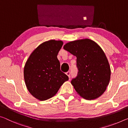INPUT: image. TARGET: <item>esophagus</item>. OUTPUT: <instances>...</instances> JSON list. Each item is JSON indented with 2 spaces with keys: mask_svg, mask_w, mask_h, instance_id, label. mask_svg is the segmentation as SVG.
<instances>
[{
  "mask_svg": "<svg viewBox=\"0 0 128 128\" xmlns=\"http://www.w3.org/2000/svg\"><path fill=\"white\" fill-rule=\"evenodd\" d=\"M66 74L67 75V76L69 77V78H70V72L68 71L67 72H66Z\"/></svg>",
  "mask_w": 128,
  "mask_h": 128,
  "instance_id": "esophagus-1",
  "label": "esophagus"
}]
</instances>
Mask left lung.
I'll return each mask as SVG.
<instances>
[{
  "label": "left lung",
  "mask_w": 128,
  "mask_h": 128,
  "mask_svg": "<svg viewBox=\"0 0 128 128\" xmlns=\"http://www.w3.org/2000/svg\"><path fill=\"white\" fill-rule=\"evenodd\" d=\"M64 49L77 58L78 76L71 84L81 97L94 100L106 90L110 78V68L104 52L88 38L67 42Z\"/></svg>",
  "instance_id": "8db88e82"
}]
</instances>
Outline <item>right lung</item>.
<instances>
[{"instance_id":"1","label":"right lung","mask_w":128,"mask_h":128,"mask_svg":"<svg viewBox=\"0 0 128 128\" xmlns=\"http://www.w3.org/2000/svg\"><path fill=\"white\" fill-rule=\"evenodd\" d=\"M63 45L61 40H50L38 46L30 54L24 68L27 90L36 98L44 101L58 92L68 77L60 70L57 56Z\"/></svg>"}]
</instances>
